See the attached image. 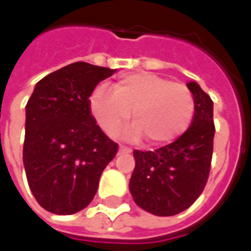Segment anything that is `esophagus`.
I'll return each instance as SVG.
<instances>
[{
  "mask_svg": "<svg viewBox=\"0 0 251 251\" xmlns=\"http://www.w3.org/2000/svg\"><path fill=\"white\" fill-rule=\"evenodd\" d=\"M118 152H120V153H130L131 149L124 147V145H120V151H118Z\"/></svg>",
  "mask_w": 251,
  "mask_h": 251,
  "instance_id": "esophagus-1",
  "label": "esophagus"
}]
</instances>
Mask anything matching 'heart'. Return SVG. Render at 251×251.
<instances>
[{
  "label": "heart",
  "mask_w": 251,
  "mask_h": 251,
  "mask_svg": "<svg viewBox=\"0 0 251 251\" xmlns=\"http://www.w3.org/2000/svg\"><path fill=\"white\" fill-rule=\"evenodd\" d=\"M88 107L99 127L114 136L130 118L134 125L127 136L142 137L152 145L174 141L188 129L195 113V99L185 84L174 83L149 72L121 76L113 93L100 84L93 90Z\"/></svg>",
  "instance_id": "b5f03b06"
}]
</instances>
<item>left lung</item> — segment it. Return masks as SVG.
Instances as JSON below:
<instances>
[{"instance_id":"obj_1","label":"left lung","mask_w":251,"mask_h":251,"mask_svg":"<svg viewBox=\"0 0 251 251\" xmlns=\"http://www.w3.org/2000/svg\"><path fill=\"white\" fill-rule=\"evenodd\" d=\"M195 99L192 124L157 151H134L136 167L129 189L138 207L158 216L187 210L200 196L210 175L215 134L214 103L196 82L187 83Z\"/></svg>"}]
</instances>
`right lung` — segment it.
<instances>
[{
  "instance_id": "right-lung-1",
  "label": "right lung",
  "mask_w": 251,
  "mask_h": 251,
  "mask_svg": "<svg viewBox=\"0 0 251 251\" xmlns=\"http://www.w3.org/2000/svg\"><path fill=\"white\" fill-rule=\"evenodd\" d=\"M115 70L76 62L37 82L25 106V174L37 203L52 214L86 208L118 145L100 130L88 98Z\"/></svg>"
}]
</instances>
